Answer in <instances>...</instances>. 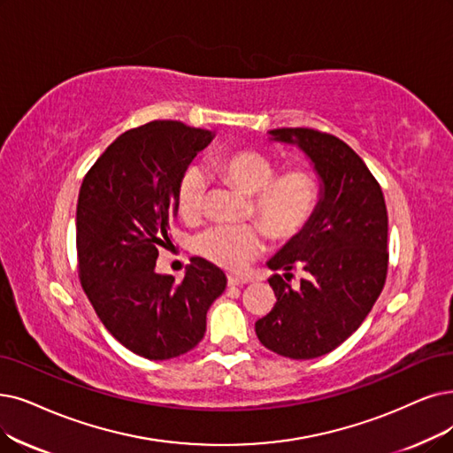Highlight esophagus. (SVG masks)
<instances>
[{
    "mask_svg": "<svg viewBox=\"0 0 453 453\" xmlns=\"http://www.w3.org/2000/svg\"><path fill=\"white\" fill-rule=\"evenodd\" d=\"M247 280L238 275H228V286H243Z\"/></svg>",
    "mask_w": 453,
    "mask_h": 453,
    "instance_id": "esophagus-1",
    "label": "esophagus"
}]
</instances>
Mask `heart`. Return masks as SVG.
<instances>
[{"instance_id": "obj_1", "label": "heart", "mask_w": 453, "mask_h": 453, "mask_svg": "<svg viewBox=\"0 0 453 453\" xmlns=\"http://www.w3.org/2000/svg\"><path fill=\"white\" fill-rule=\"evenodd\" d=\"M219 171L230 184L252 195L250 213H257L267 234L277 242L292 240L311 223L319 204V180L309 167H292L280 174L277 161L255 149H240L221 157ZM210 186L208 173L189 165L178 182V208L184 217H198ZM260 223L213 225L193 240L196 255L240 269L264 249Z\"/></svg>"}]
</instances>
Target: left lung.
Instances as JSON below:
<instances>
[{
	"mask_svg": "<svg viewBox=\"0 0 453 453\" xmlns=\"http://www.w3.org/2000/svg\"><path fill=\"white\" fill-rule=\"evenodd\" d=\"M273 141L297 144L319 176V204L297 236L267 262L273 271L301 266L292 288L280 275L267 282L277 303L255 323L257 336L277 355L306 360L349 338L385 286L388 215L381 186L342 139L311 128L269 130Z\"/></svg>",
	"mask_w": 453,
	"mask_h": 453,
	"instance_id": "left-lung-1",
	"label": "left lung"
}]
</instances>
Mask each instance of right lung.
<instances>
[{
	"label": "right lung",
	"instance_id": "1",
	"mask_svg": "<svg viewBox=\"0 0 453 453\" xmlns=\"http://www.w3.org/2000/svg\"><path fill=\"white\" fill-rule=\"evenodd\" d=\"M213 137L178 120H152L119 135L83 178L76 210L81 286L104 327L144 358L191 351L226 288L223 271L198 257L182 282L156 273L180 178Z\"/></svg>",
	"mask_w": 453,
	"mask_h": 453
}]
</instances>
